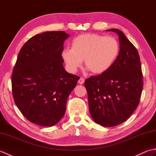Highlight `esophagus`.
<instances>
[{"label":"esophagus","instance_id":"esophagus-1","mask_svg":"<svg viewBox=\"0 0 156 156\" xmlns=\"http://www.w3.org/2000/svg\"><path fill=\"white\" fill-rule=\"evenodd\" d=\"M84 82V79L83 78H80L78 80V83L80 84H82Z\"/></svg>","mask_w":156,"mask_h":156}]
</instances>
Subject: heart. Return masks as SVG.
I'll use <instances>...</instances> for the list:
<instances>
[{
  "label": "heart",
  "instance_id": "heart-1",
  "mask_svg": "<svg viewBox=\"0 0 156 156\" xmlns=\"http://www.w3.org/2000/svg\"><path fill=\"white\" fill-rule=\"evenodd\" d=\"M120 45L114 37L84 34L73 39L71 49H65L62 58L68 70L75 73L84 61L85 68L94 74L108 71L117 59Z\"/></svg>",
  "mask_w": 156,
  "mask_h": 156
}]
</instances>
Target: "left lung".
Wrapping results in <instances>:
<instances>
[{
  "mask_svg": "<svg viewBox=\"0 0 156 156\" xmlns=\"http://www.w3.org/2000/svg\"><path fill=\"white\" fill-rule=\"evenodd\" d=\"M119 35L120 51L108 71L84 82L89 111L93 120L104 127H114L127 121L140 103L144 81L136 48L121 31L107 30Z\"/></svg>",
  "mask_w": 156,
  "mask_h": 156,
  "instance_id": "1",
  "label": "left lung"
}]
</instances>
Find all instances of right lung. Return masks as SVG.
I'll list each match as a JSON object with an SVG mask.
<instances>
[{"label":"right lung","instance_id":"1","mask_svg":"<svg viewBox=\"0 0 156 156\" xmlns=\"http://www.w3.org/2000/svg\"><path fill=\"white\" fill-rule=\"evenodd\" d=\"M66 32L47 31L30 38L23 45L11 76L15 103L31 122L51 127L61 120L66 101L79 76L63 66Z\"/></svg>","mask_w":156,"mask_h":156}]
</instances>
